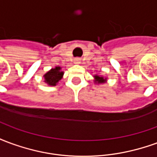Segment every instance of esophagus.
<instances>
[{"mask_svg":"<svg viewBox=\"0 0 157 157\" xmlns=\"http://www.w3.org/2000/svg\"><path fill=\"white\" fill-rule=\"evenodd\" d=\"M74 62H75V64H80V63H81V59L75 58V60H74Z\"/></svg>","mask_w":157,"mask_h":157,"instance_id":"34e87169","label":"esophagus"}]
</instances>
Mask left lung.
<instances>
[{"mask_svg":"<svg viewBox=\"0 0 157 157\" xmlns=\"http://www.w3.org/2000/svg\"><path fill=\"white\" fill-rule=\"evenodd\" d=\"M94 77H95V82H97V83H104L106 81V78L104 79L103 77L99 76V75H95Z\"/></svg>","mask_w":157,"mask_h":157,"instance_id":"obj_1","label":"left lung"}]
</instances>
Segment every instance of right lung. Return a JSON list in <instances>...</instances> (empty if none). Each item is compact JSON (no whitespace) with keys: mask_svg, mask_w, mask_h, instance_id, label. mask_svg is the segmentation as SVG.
Listing matches in <instances>:
<instances>
[{"mask_svg":"<svg viewBox=\"0 0 157 157\" xmlns=\"http://www.w3.org/2000/svg\"><path fill=\"white\" fill-rule=\"evenodd\" d=\"M60 67H55L54 69H51L49 71H48L45 74L44 82L48 84L49 86H55L57 84V82L62 78L64 72L61 71Z\"/></svg>","mask_w":157,"mask_h":157,"instance_id":"add662e5","label":"right lung"}]
</instances>
